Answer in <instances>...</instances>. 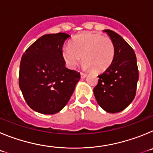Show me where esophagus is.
<instances>
[{
	"label": "esophagus",
	"mask_w": 153,
	"mask_h": 153,
	"mask_svg": "<svg viewBox=\"0 0 153 153\" xmlns=\"http://www.w3.org/2000/svg\"><path fill=\"white\" fill-rule=\"evenodd\" d=\"M86 76V74H83V73H80V77L81 79H83Z\"/></svg>",
	"instance_id": "1"
}]
</instances>
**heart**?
Returning <instances> with one entry per match:
<instances>
[{
    "label": "heart",
    "mask_w": 153,
    "mask_h": 153,
    "mask_svg": "<svg viewBox=\"0 0 153 153\" xmlns=\"http://www.w3.org/2000/svg\"><path fill=\"white\" fill-rule=\"evenodd\" d=\"M115 55L113 41L108 36L85 33L74 37L70 45L63 46L62 56L70 69H74L83 58L84 70L102 72L112 63Z\"/></svg>",
    "instance_id": "obj_1"
}]
</instances>
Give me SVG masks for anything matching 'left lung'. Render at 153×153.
Masks as SVG:
<instances>
[{
	"instance_id": "obj_1",
	"label": "left lung",
	"mask_w": 153,
	"mask_h": 153,
	"mask_svg": "<svg viewBox=\"0 0 153 153\" xmlns=\"http://www.w3.org/2000/svg\"><path fill=\"white\" fill-rule=\"evenodd\" d=\"M114 44L115 55L109 67L98 76L93 89L97 103L109 113H119L132 102L139 79L137 61L129 44L111 30H104Z\"/></svg>"
}]
</instances>
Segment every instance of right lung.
Masks as SVG:
<instances>
[{"mask_svg": "<svg viewBox=\"0 0 153 153\" xmlns=\"http://www.w3.org/2000/svg\"><path fill=\"white\" fill-rule=\"evenodd\" d=\"M66 33L40 36L23 54L19 86L28 106L42 114H55L67 104L80 79L66 67L62 56Z\"/></svg>", "mask_w": 153, "mask_h": 153, "instance_id": "1", "label": "right lung"}]
</instances>
